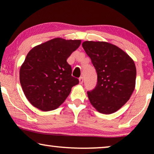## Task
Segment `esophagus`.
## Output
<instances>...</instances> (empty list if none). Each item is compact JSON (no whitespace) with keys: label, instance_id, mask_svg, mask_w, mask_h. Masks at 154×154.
Returning <instances> with one entry per match:
<instances>
[{"label":"esophagus","instance_id":"esophagus-1","mask_svg":"<svg viewBox=\"0 0 154 154\" xmlns=\"http://www.w3.org/2000/svg\"><path fill=\"white\" fill-rule=\"evenodd\" d=\"M83 83V77H80L79 78V83L82 84Z\"/></svg>","mask_w":154,"mask_h":154}]
</instances>
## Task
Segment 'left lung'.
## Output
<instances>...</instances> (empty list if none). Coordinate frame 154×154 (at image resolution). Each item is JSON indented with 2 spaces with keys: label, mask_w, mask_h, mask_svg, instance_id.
<instances>
[{
  "label": "left lung",
  "mask_w": 154,
  "mask_h": 154,
  "mask_svg": "<svg viewBox=\"0 0 154 154\" xmlns=\"http://www.w3.org/2000/svg\"><path fill=\"white\" fill-rule=\"evenodd\" d=\"M97 73V84L88 92L91 104L104 114L117 111L129 100L135 88L136 67L132 59L116 45L104 41L82 43Z\"/></svg>",
  "instance_id": "8db88e82"
}]
</instances>
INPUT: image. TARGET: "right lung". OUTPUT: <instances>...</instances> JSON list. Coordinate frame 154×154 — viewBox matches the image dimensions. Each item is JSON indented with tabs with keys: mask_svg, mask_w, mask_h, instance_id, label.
Listing matches in <instances>:
<instances>
[{
	"mask_svg": "<svg viewBox=\"0 0 154 154\" xmlns=\"http://www.w3.org/2000/svg\"><path fill=\"white\" fill-rule=\"evenodd\" d=\"M81 40L55 38L33 48L20 70V81L29 102L40 110L57 109L79 81L71 75L66 60Z\"/></svg>",
	"mask_w": 154,
	"mask_h": 154,
	"instance_id": "right-lung-1",
	"label": "right lung"
}]
</instances>
